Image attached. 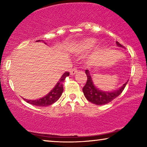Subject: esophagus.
I'll list each match as a JSON object with an SVG mask.
<instances>
[{
    "instance_id": "1",
    "label": "esophagus",
    "mask_w": 147,
    "mask_h": 147,
    "mask_svg": "<svg viewBox=\"0 0 147 147\" xmlns=\"http://www.w3.org/2000/svg\"><path fill=\"white\" fill-rule=\"evenodd\" d=\"M78 71V70L77 69V68L74 67L71 70V71H70V74H71V76H74V75H75V74L77 73Z\"/></svg>"
}]
</instances>
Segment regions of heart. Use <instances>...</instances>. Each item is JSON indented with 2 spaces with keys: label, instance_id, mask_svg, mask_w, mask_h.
Listing matches in <instances>:
<instances>
[{
  "label": "heart",
  "instance_id": "1",
  "mask_svg": "<svg viewBox=\"0 0 147 147\" xmlns=\"http://www.w3.org/2000/svg\"><path fill=\"white\" fill-rule=\"evenodd\" d=\"M96 41L94 39H92V38L86 39L80 43V45L76 48V51L78 53H82V52L88 51L93 47Z\"/></svg>",
  "mask_w": 147,
  "mask_h": 147
}]
</instances>
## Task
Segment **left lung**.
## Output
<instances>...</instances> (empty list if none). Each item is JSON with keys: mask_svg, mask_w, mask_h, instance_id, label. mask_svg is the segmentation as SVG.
<instances>
[{"mask_svg": "<svg viewBox=\"0 0 147 147\" xmlns=\"http://www.w3.org/2000/svg\"><path fill=\"white\" fill-rule=\"evenodd\" d=\"M116 44H117L118 47H123L118 41H116ZM86 74L87 76L88 80L86 85L83 88L84 94L88 101L93 104H95L96 105H104V104L112 102V100L117 98L122 93L126 85L128 83V82H126L125 84H123V86L121 88L117 90H115V91L111 92H103L98 90L94 85L91 76H90L89 71L87 69L86 70Z\"/></svg>", "mask_w": 147, "mask_h": 147, "instance_id": "1", "label": "left lung"}]
</instances>
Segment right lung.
<instances>
[{"mask_svg":"<svg viewBox=\"0 0 147 147\" xmlns=\"http://www.w3.org/2000/svg\"><path fill=\"white\" fill-rule=\"evenodd\" d=\"M37 41H40V40H38ZM69 76V72H65L61 76V79L57 82L56 86L54 87L51 91L49 92L47 95H46L44 97L39 98V99L36 100H26L23 98L26 102L29 104H31L32 105L37 106H47L51 105L52 104L55 103L56 101H57L58 99L61 97L62 93L63 91V83L64 80H65V78Z\"/></svg>","mask_w":147,"mask_h":147,"instance_id":"1","label":"right lung"}]
</instances>
